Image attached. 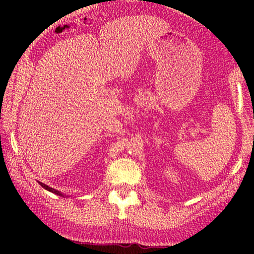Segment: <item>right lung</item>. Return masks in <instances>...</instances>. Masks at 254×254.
Listing matches in <instances>:
<instances>
[{"label": "right lung", "instance_id": "obj_1", "mask_svg": "<svg viewBox=\"0 0 254 254\" xmlns=\"http://www.w3.org/2000/svg\"><path fill=\"white\" fill-rule=\"evenodd\" d=\"M40 185L43 186L44 189H45V190H48V191H50V192H52V193H56V194H58V196H63L62 194V192H60V191H57V190H55V189H52V188H50V186H48V185H45V184H43V183H39Z\"/></svg>", "mask_w": 254, "mask_h": 254}]
</instances>
